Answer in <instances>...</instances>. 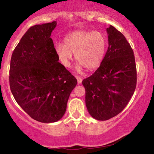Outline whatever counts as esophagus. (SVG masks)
<instances>
[{
    "label": "esophagus",
    "instance_id": "esophagus-1",
    "mask_svg": "<svg viewBox=\"0 0 154 154\" xmlns=\"http://www.w3.org/2000/svg\"><path fill=\"white\" fill-rule=\"evenodd\" d=\"M75 78H76V79H77L78 83L81 84V83H82V81H83V79H82V78L80 77V76H75Z\"/></svg>",
    "mask_w": 154,
    "mask_h": 154
}]
</instances>
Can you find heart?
Returning a JSON list of instances; mask_svg holds the SVG:
<instances>
[{
  "instance_id": "1",
  "label": "heart",
  "mask_w": 154,
  "mask_h": 154,
  "mask_svg": "<svg viewBox=\"0 0 154 154\" xmlns=\"http://www.w3.org/2000/svg\"><path fill=\"white\" fill-rule=\"evenodd\" d=\"M106 38L100 31H75L66 35L64 45L57 43L55 52L63 66L69 67L73 54L79 62L77 69L97 68L102 62L106 49Z\"/></svg>"
}]
</instances>
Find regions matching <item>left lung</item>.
Here are the masks:
<instances>
[{"label":"left lung","mask_w":154,"mask_h":154,"mask_svg":"<svg viewBox=\"0 0 154 154\" xmlns=\"http://www.w3.org/2000/svg\"><path fill=\"white\" fill-rule=\"evenodd\" d=\"M109 47L99 68L82 83L85 104L94 119L106 121L123 110L137 85L134 52L123 33L110 25Z\"/></svg>","instance_id":"1"}]
</instances>
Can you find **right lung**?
Here are the masks:
<instances>
[{
    "mask_svg": "<svg viewBox=\"0 0 154 154\" xmlns=\"http://www.w3.org/2000/svg\"><path fill=\"white\" fill-rule=\"evenodd\" d=\"M57 22L31 26L12 54L10 87L14 100L33 119L58 121L77 80L58 62L51 33Z\"/></svg>",
    "mask_w": 154,
    "mask_h": 154,
    "instance_id": "1",
    "label": "right lung"
}]
</instances>
